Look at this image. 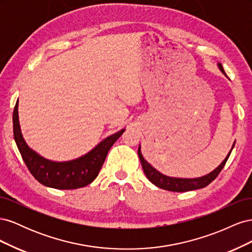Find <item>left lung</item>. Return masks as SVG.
Instances as JSON below:
<instances>
[{
	"label": "left lung",
	"instance_id": "8db88e82",
	"mask_svg": "<svg viewBox=\"0 0 252 252\" xmlns=\"http://www.w3.org/2000/svg\"><path fill=\"white\" fill-rule=\"evenodd\" d=\"M219 68L220 69L224 74V68L222 66V64L219 63L218 64ZM226 75V74H225ZM234 144L232 145V148L230 150L229 154L226 157V158L224 161L220 163V165L217 168L211 171L210 173L204 175V177L201 178H196V179H181V178H171V177H167V175L158 172L156 168H154L146 159H145L142 156V152H141V146H139L138 149V154H139V158L141 159V164L143 167V170L146 174L147 179L152 183V184H155L157 187L158 188H162L164 190H168V191H174V192H185V191H190V190H195V189H200V188H204L207 185H209L210 183L215 180L219 173L224 168V166L227 162L228 158H229L231 151L234 147Z\"/></svg>",
	"mask_w": 252,
	"mask_h": 252
}]
</instances>
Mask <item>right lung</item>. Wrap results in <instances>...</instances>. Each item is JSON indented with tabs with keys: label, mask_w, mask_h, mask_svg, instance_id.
Segmentation results:
<instances>
[{
	"label": "right lung",
	"mask_w": 252,
	"mask_h": 252,
	"mask_svg": "<svg viewBox=\"0 0 252 252\" xmlns=\"http://www.w3.org/2000/svg\"><path fill=\"white\" fill-rule=\"evenodd\" d=\"M13 136L28 170L41 184L56 189H77L89 185L97 177L109 149L125 129L107 136L87 155L68 162H53L30 149L21 132L18 102L13 109Z\"/></svg>",
	"instance_id": "add662e5"
}]
</instances>
